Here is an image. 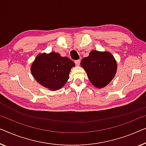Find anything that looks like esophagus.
<instances>
[{"label": "esophagus", "mask_w": 146, "mask_h": 146, "mask_svg": "<svg viewBox=\"0 0 146 146\" xmlns=\"http://www.w3.org/2000/svg\"><path fill=\"white\" fill-rule=\"evenodd\" d=\"M75 63L76 65L79 66V65H80V63H81V61H80V60H76V61H75Z\"/></svg>", "instance_id": "obj_1"}]
</instances>
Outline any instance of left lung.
Listing matches in <instances>:
<instances>
[{"instance_id": "obj_1", "label": "left lung", "mask_w": 146, "mask_h": 146, "mask_svg": "<svg viewBox=\"0 0 146 146\" xmlns=\"http://www.w3.org/2000/svg\"><path fill=\"white\" fill-rule=\"evenodd\" d=\"M81 65L92 85L98 89L108 85L117 71L116 59L108 52L91 51L89 56L82 59Z\"/></svg>"}]
</instances>
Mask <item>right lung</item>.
I'll return each instance as SVG.
<instances>
[{"mask_svg":"<svg viewBox=\"0 0 146 146\" xmlns=\"http://www.w3.org/2000/svg\"><path fill=\"white\" fill-rule=\"evenodd\" d=\"M75 65L72 60L54 52L37 55L30 67L33 77L43 87L55 91L66 84Z\"/></svg>","mask_w":146,"mask_h":146,"instance_id":"add662e5","label":"right lung"}]
</instances>
